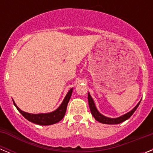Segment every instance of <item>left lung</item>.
<instances>
[{
	"instance_id": "8db88e82",
	"label": "left lung",
	"mask_w": 153,
	"mask_h": 153,
	"mask_svg": "<svg viewBox=\"0 0 153 153\" xmlns=\"http://www.w3.org/2000/svg\"><path fill=\"white\" fill-rule=\"evenodd\" d=\"M88 101L90 111H91V113L93 116V117H94L95 120H97L98 122L104 124H119L123 123V121H125V120H128V119L133 114V113L136 111V109H137V107L139 106V105H140V102L136 106H135V108H133L130 112L127 113L126 114L123 115L122 117H118V118H108V117H104V116H102V114H100V113H99L98 110H97V108H96L95 104H94V102H93V100L92 99L91 96L90 95V93L88 94Z\"/></svg>"
}]
</instances>
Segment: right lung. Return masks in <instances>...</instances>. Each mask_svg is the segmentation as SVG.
I'll use <instances>...</instances> for the list:
<instances>
[{
    "instance_id": "obj_1",
    "label": "right lung",
    "mask_w": 153,
    "mask_h": 153,
    "mask_svg": "<svg viewBox=\"0 0 153 153\" xmlns=\"http://www.w3.org/2000/svg\"><path fill=\"white\" fill-rule=\"evenodd\" d=\"M73 89H70L67 93V96L65 97L64 100H63V102L60 106V107L56 109L55 111L52 112L50 113H41V114H30V113H25V112L22 111L21 109H19L17 106L14 102L13 104L16 106L20 113L23 115V117H24L28 121L32 122L33 123L38 124V125L42 126H47V125H52V124L60 122V120L63 118L65 113H66V110H67V104H68L69 100H70L71 95H72Z\"/></svg>"
}]
</instances>
